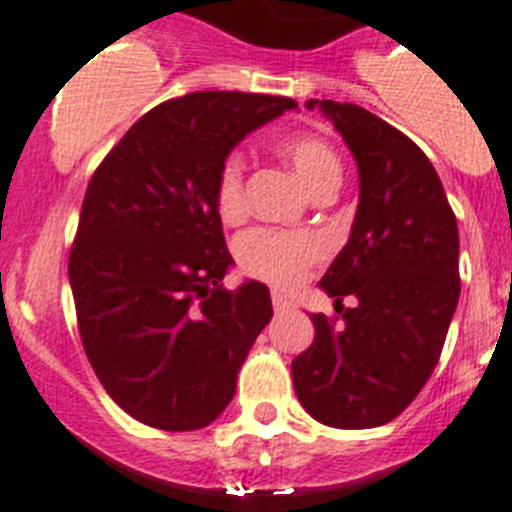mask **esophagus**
<instances>
[{"instance_id":"34e87169","label":"esophagus","mask_w":512,"mask_h":512,"mask_svg":"<svg viewBox=\"0 0 512 512\" xmlns=\"http://www.w3.org/2000/svg\"><path fill=\"white\" fill-rule=\"evenodd\" d=\"M273 306H275V311H278V314H281V311L293 309V301L288 299V296H283V293L275 291V293H273Z\"/></svg>"}]
</instances>
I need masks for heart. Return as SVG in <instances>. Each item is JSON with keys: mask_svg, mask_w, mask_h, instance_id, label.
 I'll list each match as a JSON object with an SVG mask.
<instances>
[{"mask_svg": "<svg viewBox=\"0 0 512 512\" xmlns=\"http://www.w3.org/2000/svg\"><path fill=\"white\" fill-rule=\"evenodd\" d=\"M275 149L306 182L311 193L337 188L342 162L335 146L314 133H291L278 139ZM213 203L224 224H237L247 213L244 198V164L237 154L221 162L213 182ZM327 255V242L317 231L252 229L237 242L239 268L252 278L275 288H293L306 278L309 268Z\"/></svg>", "mask_w": 512, "mask_h": 512, "instance_id": "b5f03b06", "label": "heart"}]
</instances>
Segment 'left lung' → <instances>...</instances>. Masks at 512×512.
<instances>
[{
  "instance_id": "8db88e82",
  "label": "left lung",
  "mask_w": 512,
  "mask_h": 512,
  "mask_svg": "<svg viewBox=\"0 0 512 512\" xmlns=\"http://www.w3.org/2000/svg\"><path fill=\"white\" fill-rule=\"evenodd\" d=\"M314 105L353 151L361 201L319 281L340 317L311 314L314 342L293 358V389L322 425L376 428L402 415L441 358L461 293L459 226L415 141L353 102Z\"/></svg>"
}]
</instances>
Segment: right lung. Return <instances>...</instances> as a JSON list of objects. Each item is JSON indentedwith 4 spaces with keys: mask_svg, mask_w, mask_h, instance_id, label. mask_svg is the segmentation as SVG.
<instances>
[{
    "mask_svg": "<svg viewBox=\"0 0 512 512\" xmlns=\"http://www.w3.org/2000/svg\"><path fill=\"white\" fill-rule=\"evenodd\" d=\"M291 97L190 92L141 115L84 193L69 281L79 337L113 402L149 428L201 430L273 317L268 286L226 291L221 162Z\"/></svg>",
    "mask_w": 512,
    "mask_h": 512,
    "instance_id": "1",
    "label": "right lung"
}]
</instances>
